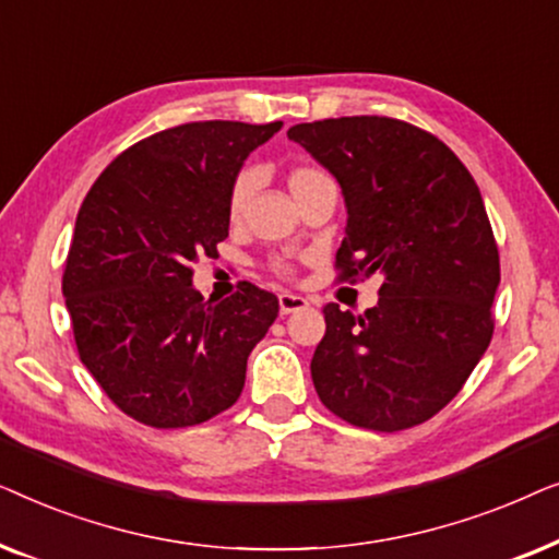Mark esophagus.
<instances>
[{
    "label": "esophagus",
    "instance_id": "obj_1",
    "mask_svg": "<svg viewBox=\"0 0 559 559\" xmlns=\"http://www.w3.org/2000/svg\"><path fill=\"white\" fill-rule=\"evenodd\" d=\"M308 300L300 295H293V293H282L280 295V316H289V312H297V310H305L308 308Z\"/></svg>",
    "mask_w": 559,
    "mask_h": 559
}]
</instances>
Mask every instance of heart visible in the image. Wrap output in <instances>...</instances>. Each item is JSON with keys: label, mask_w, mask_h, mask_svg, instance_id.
Listing matches in <instances>:
<instances>
[{"label": "heart", "mask_w": 559, "mask_h": 559, "mask_svg": "<svg viewBox=\"0 0 559 559\" xmlns=\"http://www.w3.org/2000/svg\"><path fill=\"white\" fill-rule=\"evenodd\" d=\"M320 182H331V175L325 170H320L316 165H295L293 170L287 173V186L293 190V195H300L302 190L308 188H316ZM254 186H257V173L251 170V167H243V170L236 175L234 182H231V190H228V218L236 221L241 218L243 209H247L251 193H254ZM274 272L280 274H289L293 270L285 262H274Z\"/></svg>", "instance_id": "b5f03b06"}]
</instances>
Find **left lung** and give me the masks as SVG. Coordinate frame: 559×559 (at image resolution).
Wrapping results in <instances>:
<instances>
[{"label": "left lung", "mask_w": 559, "mask_h": 559, "mask_svg": "<svg viewBox=\"0 0 559 559\" xmlns=\"http://www.w3.org/2000/svg\"><path fill=\"white\" fill-rule=\"evenodd\" d=\"M341 182L346 239L338 280L381 274L377 308H323L310 373L346 423L400 432L461 392L493 335L499 247L468 167L438 136L389 117L289 127Z\"/></svg>", "instance_id": "obj_1"}]
</instances>
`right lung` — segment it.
<instances>
[{
    "label": "right lung",
    "instance_id": "add662e5",
    "mask_svg": "<svg viewBox=\"0 0 559 559\" xmlns=\"http://www.w3.org/2000/svg\"><path fill=\"white\" fill-rule=\"evenodd\" d=\"M280 127L213 119L165 129L114 157L83 198L66 308L83 366L136 423L201 425L239 400L280 302L251 282L203 300L193 262L218 257L231 182Z\"/></svg>",
    "mask_w": 559,
    "mask_h": 559
}]
</instances>
